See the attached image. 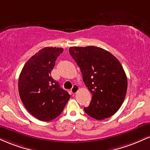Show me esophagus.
Here are the masks:
<instances>
[{
  "mask_svg": "<svg viewBox=\"0 0 150 150\" xmlns=\"http://www.w3.org/2000/svg\"><path fill=\"white\" fill-rule=\"evenodd\" d=\"M78 90H79L78 86H77V85H74L71 89V92L73 93V94H75V93H77V92Z\"/></svg>",
  "mask_w": 150,
  "mask_h": 150,
  "instance_id": "esophagus-1",
  "label": "esophagus"
}]
</instances>
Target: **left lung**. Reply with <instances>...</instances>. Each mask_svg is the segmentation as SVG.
Masks as SVG:
<instances>
[{
  "mask_svg": "<svg viewBox=\"0 0 150 150\" xmlns=\"http://www.w3.org/2000/svg\"><path fill=\"white\" fill-rule=\"evenodd\" d=\"M69 52L92 94L89 106L84 108L85 113L97 120L113 116L123 104L128 87L120 62L111 53L97 46H73Z\"/></svg>",
  "mask_w": 150,
  "mask_h": 150,
  "instance_id": "8db88e82",
  "label": "left lung"
}]
</instances>
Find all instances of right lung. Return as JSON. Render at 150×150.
I'll list each match as a JSON object with an SVG mask.
<instances>
[{"label": "right lung", "mask_w": 150, "mask_h": 150, "mask_svg": "<svg viewBox=\"0 0 150 150\" xmlns=\"http://www.w3.org/2000/svg\"><path fill=\"white\" fill-rule=\"evenodd\" d=\"M62 48L45 47L24 65L18 80L20 99L26 109L42 121L58 117L70 98L67 91L51 76Z\"/></svg>", "instance_id": "obj_1"}]
</instances>
